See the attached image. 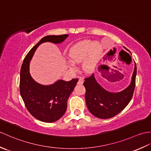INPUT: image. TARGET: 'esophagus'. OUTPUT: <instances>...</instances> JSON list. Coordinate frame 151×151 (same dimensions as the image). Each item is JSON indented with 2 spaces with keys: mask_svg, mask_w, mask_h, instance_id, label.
<instances>
[{
  "mask_svg": "<svg viewBox=\"0 0 151 151\" xmlns=\"http://www.w3.org/2000/svg\"><path fill=\"white\" fill-rule=\"evenodd\" d=\"M83 83H84V80L82 78H80L78 81V84H83Z\"/></svg>",
  "mask_w": 151,
  "mask_h": 151,
  "instance_id": "obj_1",
  "label": "esophagus"
}]
</instances>
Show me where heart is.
Returning a JSON list of instances; mask_svg holds the SVG:
<instances>
[{
	"mask_svg": "<svg viewBox=\"0 0 151 151\" xmlns=\"http://www.w3.org/2000/svg\"><path fill=\"white\" fill-rule=\"evenodd\" d=\"M101 54V47L90 40L80 41L69 50L68 57L73 63L82 62V69L85 72H93L99 63ZM71 68L73 69L72 65Z\"/></svg>",
	"mask_w": 151,
	"mask_h": 151,
	"instance_id": "heart-1",
	"label": "heart"
}]
</instances>
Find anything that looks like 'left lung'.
<instances>
[{"instance_id": "8db88e82", "label": "left lung", "mask_w": 151, "mask_h": 151, "mask_svg": "<svg viewBox=\"0 0 151 151\" xmlns=\"http://www.w3.org/2000/svg\"><path fill=\"white\" fill-rule=\"evenodd\" d=\"M108 67L102 65L99 67L101 76L106 75ZM136 65L133 72L130 84L123 91L111 93L102 88L96 81L93 74L85 78L86 102L89 111L100 119H109L119 114L129 104L132 98L136 86Z\"/></svg>"}]
</instances>
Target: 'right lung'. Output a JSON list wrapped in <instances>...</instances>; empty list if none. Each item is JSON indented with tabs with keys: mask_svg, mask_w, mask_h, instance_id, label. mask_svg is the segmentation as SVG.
<instances>
[{
	"mask_svg": "<svg viewBox=\"0 0 151 151\" xmlns=\"http://www.w3.org/2000/svg\"><path fill=\"white\" fill-rule=\"evenodd\" d=\"M67 36V34H63L43 37L27 54L21 68L19 89L25 106L32 116L45 123L56 121L65 114L67 100L78 79L73 78L68 82L59 80L50 86L38 84L30 74V61L40 44L44 42L60 43Z\"/></svg>",
	"mask_w": 151,
	"mask_h": 151,
	"instance_id": "obj_1",
	"label": "right lung"
}]
</instances>
